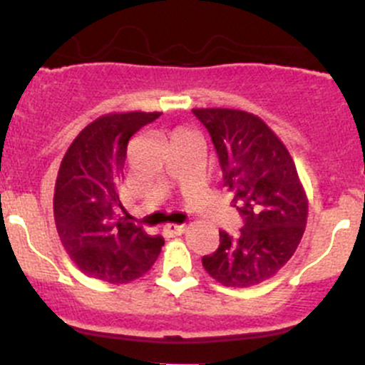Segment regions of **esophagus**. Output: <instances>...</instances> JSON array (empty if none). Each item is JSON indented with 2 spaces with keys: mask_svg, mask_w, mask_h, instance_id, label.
Masks as SVG:
<instances>
[{
  "mask_svg": "<svg viewBox=\"0 0 365 365\" xmlns=\"http://www.w3.org/2000/svg\"><path fill=\"white\" fill-rule=\"evenodd\" d=\"M164 235L168 238H173V237H180V235H183L187 231V226H178V224H168V226H164Z\"/></svg>",
  "mask_w": 365,
  "mask_h": 365,
  "instance_id": "obj_1",
  "label": "esophagus"
}]
</instances>
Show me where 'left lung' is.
Here are the masks:
<instances>
[{
    "label": "left lung",
    "mask_w": 365,
    "mask_h": 365,
    "mask_svg": "<svg viewBox=\"0 0 365 365\" xmlns=\"http://www.w3.org/2000/svg\"><path fill=\"white\" fill-rule=\"evenodd\" d=\"M215 146L222 183L240 212V235L219 231L203 256L220 284L249 288L274 277L297 251L307 222V197L292 155L261 118L238 109H192Z\"/></svg>",
    "instance_id": "8db88e82"
}]
</instances>
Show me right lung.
Instances as JSON below:
<instances>
[{
    "instance_id": "right-lung-1",
    "label": "right lung",
    "mask_w": 365,
    "mask_h": 365,
    "mask_svg": "<svg viewBox=\"0 0 365 365\" xmlns=\"http://www.w3.org/2000/svg\"><path fill=\"white\" fill-rule=\"evenodd\" d=\"M160 113L97 118L68 146L54 187V222L65 251L83 274L111 284L141 277L159 257L164 238L120 217V183L128 139Z\"/></svg>"
}]
</instances>
